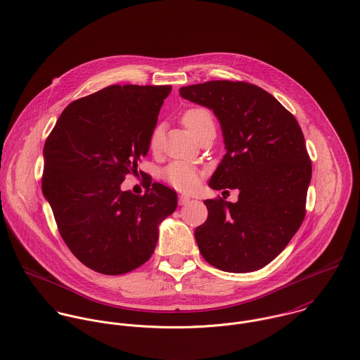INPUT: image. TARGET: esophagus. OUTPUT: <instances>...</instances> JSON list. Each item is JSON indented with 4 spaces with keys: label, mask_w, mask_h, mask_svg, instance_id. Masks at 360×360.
Returning a JSON list of instances; mask_svg holds the SVG:
<instances>
[{
    "label": "esophagus",
    "mask_w": 360,
    "mask_h": 360,
    "mask_svg": "<svg viewBox=\"0 0 360 360\" xmlns=\"http://www.w3.org/2000/svg\"><path fill=\"white\" fill-rule=\"evenodd\" d=\"M190 201H191V198L187 197V195H180V197H179V204H180V205H186V204H188Z\"/></svg>",
    "instance_id": "34e87169"
}]
</instances>
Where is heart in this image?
<instances>
[{"label":"heart","instance_id":"b5f03b06","mask_svg":"<svg viewBox=\"0 0 360 360\" xmlns=\"http://www.w3.org/2000/svg\"><path fill=\"white\" fill-rule=\"evenodd\" d=\"M205 122H213L210 112L205 108H193L183 115V123L191 133H194ZM160 143L162 130L160 127H155L150 137V148L153 151H158ZM201 177V170L187 162H173L163 170V179L180 191H193L198 187Z\"/></svg>","mask_w":360,"mask_h":360}]
</instances>
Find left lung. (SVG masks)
<instances>
[{
	"mask_svg": "<svg viewBox=\"0 0 360 360\" xmlns=\"http://www.w3.org/2000/svg\"><path fill=\"white\" fill-rule=\"evenodd\" d=\"M184 100L213 110L226 155L209 180L213 190H238V201L206 200L195 229L207 263L230 273L262 269L291 241L305 217L311 179L304 133L271 94L244 82L212 80L181 87Z\"/></svg>",
	"mask_w": 360,
	"mask_h": 360,
	"instance_id": "1",
	"label": "left lung"
}]
</instances>
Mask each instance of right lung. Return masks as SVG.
<instances>
[{"instance_id":"add662e5","label":"right lung","mask_w":360,"mask_h":360,"mask_svg":"<svg viewBox=\"0 0 360 360\" xmlns=\"http://www.w3.org/2000/svg\"><path fill=\"white\" fill-rule=\"evenodd\" d=\"M172 86H109L69 103L44 144L43 194L68 248L109 276L140 267L154 252L159 223L177 194L154 183L144 195L122 191L148 154ZM151 185V183H150Z\"/></svg>"}]
</instances>
